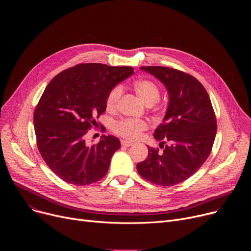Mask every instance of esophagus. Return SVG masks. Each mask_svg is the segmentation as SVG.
I'll list each match as a JSON object with an SVG mask.
<instances>
[{
    "label": "esophagus",
    "instance_id": "1",
    "mask_svg": "<svg viewBox=\"0 0 251 251\" xmlns=\"http://www.w3.org/2000/svg\"><path fill=\"white\" fill-rule=\"evenodd\" d=\"M132 144H133L132 142L127 141V140H122V141H121V145H122L123 147H130Z\"/></svg>",
    "mask_w": 251,
    "mask_h": 251
}]
</instances>
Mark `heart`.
<instances>
[{
  "label": "heart",
  "mask_w": 251,
  "mask_h": 251,
  "mask_svg": "<svg viewBox=\"0 0 251 251\" xmlns=\"http://www.w3.org/2000/svg\"><path fill=\"white\" fill-rule=\"evenodd\" d=\"M133 87L138 96L147 105L151 106L155 104L161 95L160 86L151 79H138L133 83ZM122 95V87L120 85L114 86L106 96V109L109 112L116 110L118 102ZM148 129V124L139 119L125 118L115 122L112 126V130L118 136L126 139H137L142 133Z\"/></svg>",
  "instance_id": "heart-1"
}]
</instances>
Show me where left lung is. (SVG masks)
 I'll use <instances>...</instances> for the list:
<instances>
[{"instance_id": "1", "label": "left lung", "mask_w": 251, "mask_h": 251, "mask_svg": "<svg viewBox=\"0 0 251 251\" xmlns=\"http://www.w3.org/2000/svg\"><path fill=\"white\" fill-rule=\"evenodd\" d=\"M141 69L165 84L170 101L164 122L154 133L160 148L148 146V157L137 164V171L155 185L175 186L193 176L209 156L218 128L216 114L205 88L193 75L165 66Z\"/></svg>"}]
</instances>
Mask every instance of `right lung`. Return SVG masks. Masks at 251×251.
Instances as JSON below:
<instances>
[{
  "label": "right lung",
  "mask_w": 251,
  "mask_h": 251,
  "mask_svg": "<svg viewBox=\"0 0 251 251\" xmlns=\"http://www.w3.org/2000/svg\"><path fill=\"white\" fill-rule=\"evenodd\" d=\"M134 74L130 66L79 63L55 75L33 113L37 146L49 168L62 181L76 186L98 182L120 149L114 136L88 145L85 137L106 110V96Z\"/></svg>",
  "instance_id": "1"
}]
</instances>
